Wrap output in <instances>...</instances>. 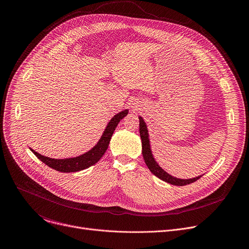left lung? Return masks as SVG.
Wrapping results in <instances>:
<instances>
[{
	"label": "left lung",
	"instance_id": "8db88e82",
	"mask_svg": "<svg viewBox=\"0 0 249 249\" xmlns=\"http://www.w3.org/2000/svg\"><path fill=\"white\" fill-rule=\"evenodd\" d=\"M139 120H140V136H141V140H142V149H143L142 150V153H143L145 162H146L148 168L151 170V172L154 173L156 176H158L159 178H160L161 180H163L167 183L173 184V185H177V186H184V185H187V184L197 181L201 176L195 177V178H192V179H179V178H176V177L169 175L161 167H160V165L156 162L155 159L153 158V155L151 152L149 135H148L146 123L144 122V120L142 117H139Z\"/></svg>",
	"mask_w": 249,
	"mask_h": 249
}]
</instances>
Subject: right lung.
<instances>
[{"instance_id":"right-lung-1","label":"right lung","mask_w":249,"mask_h":249,"mask_svg":"<svg viewBox=\"0 0 249 249\" xmlns=\"http://www.w3.org/2000/svg\"><path fill=\"white\" fill-rule=\"evenodd\" d=\"M128 114V110H124L118 114H116L108 123L107 127H106L102 137L100 138L99 142L96 144V146L89 151L88 153L77 157L73 159H65V160H55L50 159L47 157H44L37 152L31 150V152L36 156L42 162H44L49 167L60 171V172H76L83 169H86L94 163H96L104 155V153L107 150L109 146V142L112 137V134L117 127L118 123L121 119H123Z\"/></svg>"}]
</instances>
